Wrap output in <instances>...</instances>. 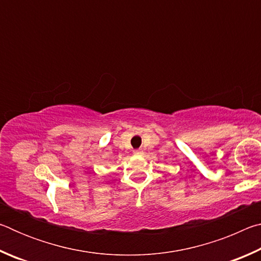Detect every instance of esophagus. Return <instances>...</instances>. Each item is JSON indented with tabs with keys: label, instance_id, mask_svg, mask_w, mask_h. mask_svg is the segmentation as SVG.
<instances>
[{
	"label": "esophagus",
	"instance_id": "1",
	"mask_svg": "<svg viewBox=\"0 0 261 261\" xmlns=\"http://www.w3.org/2000/svg\"><path fill=\"white\" fill-rule=\"evenodd\" d=\"M141 152L139 151V149H136V151H135V154H140Z\"/></svg>",
	"mask_w": 261,
	"mask_h": 261
}]
</instances>
